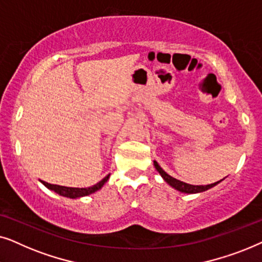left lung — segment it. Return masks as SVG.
I'll return each instance as SVG.
<instances>
[{"label": "left lung", "instance_id": "1", "mask_svg": "<svg viewBox=\"0 0 262 262\" xmlns=\"http://www.w3.org/2000/svg\"><path fill=\"white\" fill-rule=\"evenodd\" d=\"M154 166L157 169V171L161 174V177L163 178V180L167 182L168 185H170L171 187L177 189L179 192H182V193H200V192H204V191H207L209 188H212L213 186H216L217 184H220V181L214 182V184H210V185H206V186H195V185H189V184H186V182H182L180 180H178V179H175L173 177H170L169 174H167L166 171H164L162 168L160 167V164L156 162V161H154Z\"/></svg>", "mask_w": 262, "mask_h": 262}]
</instances>
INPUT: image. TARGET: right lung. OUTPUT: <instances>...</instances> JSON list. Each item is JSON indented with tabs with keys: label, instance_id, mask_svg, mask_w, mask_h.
I'll return each instance as SVG.
<instances>
[{
	"label": "right lung",
	"instance_id": "add662e5",
	"mask_svg": "<svg viewBox=\"0 0 262 262\" xmlns=\"http://www.w3.org/2000/svg\"><path fill=\"white\" fill-rule=\"evenodd\" d=\"M108 179H110V174L107 175V177L103 178L101 181H99L98 184H95L94 186H92V187H87V188L66 187V186L51 185V184H49V182H45V181H41V184L44 185L45 187H48L49 189H51V191L56 192L57 194L63 195V196H67V198L75 199V198H81V196L89 195V194H92V193H94V192H96V191H99V189L101 188L102 186L106 184V182H107V180H108Z\"/></svg>",
	"mask_w": 262,
	"mask_h": 262
}]
</instances>
